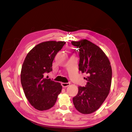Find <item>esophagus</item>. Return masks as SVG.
I'll list each match as a JSON object with an SVG mask.
<instances>
[{
  "label": "esophagus",
  "mask_w": 132,
  "mask_h": 132,
  "mask_svg": "<svg viewBox=\"0 0 132 132\" xmlns=\"http://www.w3.org/2000/svg\"><path fill=\"white\" fill-rule=\"evenodd\" d=\"M70 84L69 82L68 83H66V82H62V85L63 87H68V86L70 85Z\"/></svg>",
  "instance_id": "esophagus-1"
}]
</instances>
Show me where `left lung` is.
Listing matches in <instances>:
<instances>
[{
	"instance_id": "obj_1",
	"label": "left lung",
	"mask_w": 132,
	"mask_h": 132,
	"mask_svg": "<svg viewBox=\"0 0 132 132\" xmlns=\"http://www.w3.org/2000/svg\"><path fill=\"white\" fill-rule=\"evenodd\" d=\"M71 43L79 52V69L87 75L85 78V87H78V93L73 98L74 105L82 114L92 113L99 109L109 94L111 63L100 48L87 39L73 41Z\"/></svg>"
}]
</instances>
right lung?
Listing matches in <instances>:
<instances>
[{
	"mask_svg": "<svg viewBox=\"0 0 132 132\" xmlns=\"http://www.w3.org/2000/svg\"><path fill=\"white\" fill-rule=\"evenodd\" d=\"M64 41H49L38 44L29 53L22 64L21 82L25 95L35 109L45 111L52 107L61 93V83L44 78L52 71L55 55L64 45Z\"/></svg>",
	"mask_w": 132,
	"mask_h": 132,
	"instance_id": "1",
	"label": "right lung"
}]
</instances>
